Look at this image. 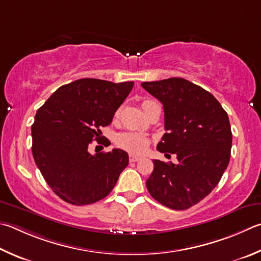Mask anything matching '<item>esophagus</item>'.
Segmentation results:
<instances>
[{
  "label": "esophagus",
  "mask_w": 261,
  "mask_h": 261,
  "mask_svg": "<svg viewBox=\"0 0 261 261\" xmlns=\"http://www.w3.org/2000/svg\"><path fill=\"white\" fill-rule=\"evenodd\" d=\"M129 160H130V162H137V161H139L140 160V158L139 156H136V155H130L129 156Z\"/></svg>",
  "instance_id": "esophagus-1"
}]
</instances>
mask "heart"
<instances>
[{"instance_id": "obj_1", "label": "heart", "mask_w": 261, "mask_h": 261, "mask_svg": "<svg viewBox=\"0 0 261 261\" xmlns=\"http://www.w3.org/2000/svg\"><path fill=\"white\" fill-rule=\"evenodd\" d=\"M153 103H155L153 100H144L141 102V107H143L144 112ZM148 144V138L144 135L138 134V132H122L116 138V145L120 148L130 151L132 154L144 153Z\"/></svg>"}]
</instances>
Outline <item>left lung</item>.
<instances>
[{"label":"left lung","mask_w":261,"mask_h":261,"mask_svg":"<svg viewBox=\"0 0 261 261\" xmlns=\"http://www.w3.org/2000/svg\"><path fill=\"white\" fill-rule=\"evenodd\" d=\"M162 102L165 134L161 153L176 154L178 164L153 160L146 186L161 204L186 210L209 195L229 163L231 130L220 102L181 77L141 83Z\"/></svg>","instance_id":"obj_1"}]
</instances>
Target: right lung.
Masks as SVG:
<instances>
[{
	"instance_id": "obj_1",
	"label": "right lung",
	"mask_w": 261,
	"mask_h": 261,
	"mask_svg": "<svg viewBox=\"0 0 261 261\" xmlns=\"http://www.w3.org/2000/svg\"><path fill=\"white\" fill-rule=\"evenodd\" d=\"M134 82L113 83L81 79L65 84L36 112L32 151L46 184L61 200L85 205L102 200L129 164L126 151L89 153L100 141V127L110 125ZM105 146L111 145L105 140Z\"/></svg>"
}]
</instances>
